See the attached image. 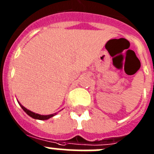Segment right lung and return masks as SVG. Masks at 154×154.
Here are the masks:
<instances>
[{"mask_svg": "<svg viewBox=\"0 0 154 154\" xmlns=\"http://www.w3.org/2000/svg\"><path fill=\"white\" fill-rule=\"evenodd\" d=\"M19 103V102H18ZM19 105L21 106V107L22 108V109L24 110V112H26L27 114H28L29 116H31V117H32L33 119H41V120H46V119H48L49 118L52 117V116H54L55 115H56V112L54 114H51V115H47V116H44V115H39V114L38 113H35V112H31V111H30V110L27 109L25 107H24L23 106H21L20 103H19ZM61 111V110H60Z\"/></svg>", "mask_w": 154, "mask_h": 154, "instance_id": "add662e5", "label": "right lung"}]
</instances>
